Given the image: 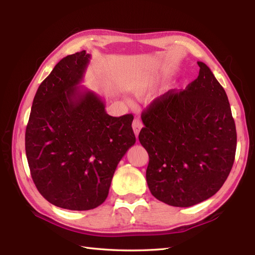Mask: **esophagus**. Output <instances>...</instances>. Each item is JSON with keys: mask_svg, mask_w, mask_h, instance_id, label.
<instances>
[{"mask_svg": "<svg viewBox=\"0 0 255 255\" xmlns=\"http://www.w3.org/2000/svg\"><path fill=\"white\" fill-rule=\"evenodd\" d=\"M142 126H143L142 123L140 122V119H138V118H136V119H134V121L132 122V129H133L134 134H136V137H138V134H139L140 130H141Z\"/></svg>", "mask_w": 255, "mask_h": 255, "instance_id": "obj_1", "label": "esophagus"}]
</instances>
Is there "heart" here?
Returning a JSON list of instances; mask_svg holds the SVG:
<instances>
[{"mask_svg": "<svg viewBox=\"0 0 255 255\" xmlns=\"http://www.w3.org/2000/svg\"><path fill=\"white\" fill-rule=\"evenodd\" d=\"M145 93H147V92H145V90L143 88H137L136 89V95L139 97V99H142V97H144Z\"/></svg>", "mask_w": 255, "mask_h": 255, "instance_id": "1", "label": "heart"}]
</instances>
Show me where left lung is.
Returning <instances> with one entry per match:
<instances>
[{"label": "left lung", "mask_w": 255, "mask_h": 255, "mask_svg": "<svg viewBox=\"0 0 255 255\" xmlns=\"http://www.w3.org/2000/svg\"><path fill=\"white\" fill-rule=\"evenodd\" d=\"M197 63L196 80L184 91H167L141 115L139 141L149 154V189L175 207H189L217 193L236 155L228 97L210 69Z\"/></svg>", "instance_id": "left-lung-1"}]
</instances>
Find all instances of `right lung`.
<instances>
[{"label":"right lung","mask_w":255,"mask_h":255,"mask_svg":"<svg viewBox=\"0 0 255 255\" xmlns=\"http://www.w3.org/2000/svg\"><path fill=\"white\" fill-rule=\"evenodd\" d=\"M91 56L64 57L38 88L25 133L35 185L48 202L89 210L105 202L117 164L136 142L133 116H110L105 103L81 89Z\"/></svg>","instance_id":"obj_1"}]
</instances>
